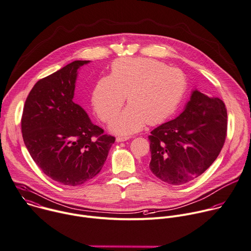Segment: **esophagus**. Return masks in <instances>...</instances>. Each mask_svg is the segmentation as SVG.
<instances>
[{
  "mask_svg": "<svg viewBox=\"0 0 251 251\" xmlns=\"http://www.w3.org/2000/svg\"><path fill=\"white\" fill-rule=\"evenodd\" d=\"M127 140H129V137H117V138H116V142H117V143L125 142V141H127Z\"/></svg>",
  "mask_w": 251,
  "mask_h": 251,
  "instance_id": "1",
  "label": "esophagus"
}]
</instances>
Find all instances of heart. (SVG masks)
Here are the masks:
<instances>
[{
	"mask_svg": "<svg viewBox=\"0 0 251 251\" xmlns=\"http://www.w3.org/2000/svg\"><path fill=\"white\" fill-rule=\"evenodd\" d=\"M187 78L178 69L151 58H121L109 75L93 87L91 102L98 116L110 121L125 101L129 103L110 123L112 132L130 135L146 123L157 124L171 116L187 92Z\"/></svg>",
	"mask_w": 251,
	"mask_h": 251,
	"instance_id": "obj_1",
	"label": "heart"
}]
</instances>
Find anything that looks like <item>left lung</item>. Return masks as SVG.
Masks as SVG:
<instances>
[{"label": "left lung", "mask_w": 251, "mask_h": 251, "mask_svg": "<svg viewBox=\"0 0 251 251\" xmlns=\"http://www.w3.org/2000/svg\"><path fill=\"white\" fill-rule=\"evenodd\" d=\"M226 119L223 100L192 91L183 111L176 119L151 132V173L173 185L185 184L201 176L224 146Z\"/></svg>", "instance_id": "1"}]
</instances>
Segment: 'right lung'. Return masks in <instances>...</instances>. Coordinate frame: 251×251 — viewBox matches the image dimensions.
Here are the masks:
<instances>
[{"label": "right lung", "instance_id": "obj_1", "mask_svg": "<svg viewBox=\"0 0 251 251\" xmlns=\"http://www.w3.org/2000/svg\"><path fill=\"white\" fill-rule=\"evenodd\" d=\"M90 62L74 61L39 79L22 117L24 142L32 159L47 176L69 186L97 176L115 142L73 101L77 71Z\"/></svg>", "mask_w": 251, "mask_h": 251}]
</instances>
